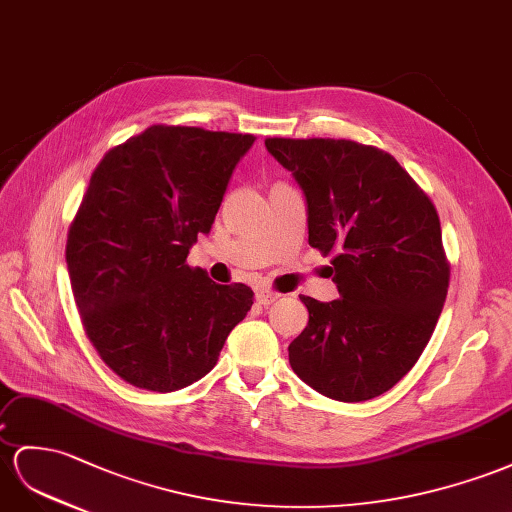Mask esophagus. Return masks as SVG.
<instances>
[{
    "label": "esophagus",
    "instance_id": "1",
    "mask_svg": "<svg viewBox=\"0 0 512 512\" xmlns=\"http://www.w3.org/2000/svg\"><path fill=\"white\" fill-rule=\"evenodd\" d=\"M255 298H257V303H259V305L268 307L270 303H274V300L279 298V294H277V292H272V290H257V292H255Z\"/></svg>",
    "mask_w": 512,
    "mask_h": 512
}]
</instances>
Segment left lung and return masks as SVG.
Returning a JSON list of instances; mask_svg holds the SVG:
<instances>
[{
    "mask_svg": "<svg viewBox=\"0 0 512 512\" xmlns=\"http://www.w3.org/2000/svg\"><path fill=\"white\" fill-rule=\"evenodd\" d=\"M303 188L309 246L331 259L339 298L300 296L309 324L290 365L322 396H381L422 355L445 303L450 261L428 194L370 144L335 138H266Z\"/></svg>",
    "mask_w": 512,
    "mask_h": 512,
    "instance_id": "left-lung-1",
    "label": "left lung"
}]
</instances>
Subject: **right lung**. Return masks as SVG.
<instances>
[{
    "label": "right lung",
    "instance_id": "right-lung-1",
    "mask_svg": "<svg viewBox=\"0 0 512 512\" xmlns=\"http://www.w3.org/2000/svg\"><path fill=\"white\" fill-rule=\"evenodd\" d=\"M253 142L151 125L93 170L69 227L67 266L90 344L125 383L166 393L199 381L251 309V287L218 285L186 259Z\"/></svg>",
    "mask_w": 512,
    "mask_h": 512
}]
</instances>
